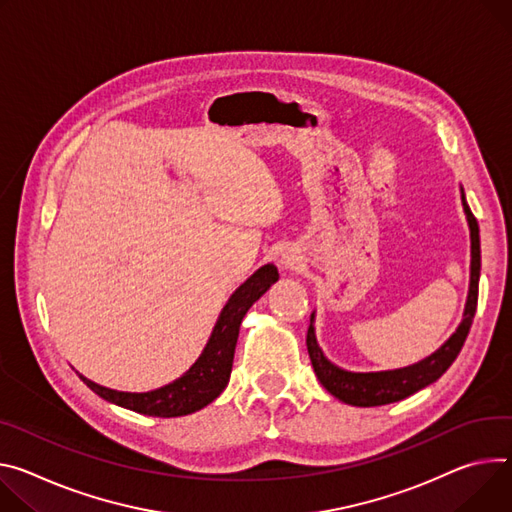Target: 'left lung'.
I'll return each instance as SVG.
<instances>
[{
  "instance_id": "left-lung-1",
  "label": "left lung",
  "mask_w": 512,
  "mask_h": 512,
  "mask_svg": "<svg viewBox=\"0 0 512 512\" xmlns=\"http://www.w3.org/2000/svg\"><path fill=\"white\" fill-rule=\"evenodd\" d=\"M463 210H466L468 224H470V235H472V277H470V294L466 312H463V320L459 329L453 333V337L431 357L418 361L414 365L392 369V371H376V374H353V371H345L331 363L327 357L322 355L312 327V316H310V327L306 335V347L308 355L314 367V374L320 380V384L327 388L335 398L343 400L345 404L353 406H382L390 402L404 400L406 396L423 390L425 386L439 380L449 365L459 355L466 337L470 333V327L474 322L476 306H478V282H480V226L476 216L472 214L466 196L461 194Z\"/></svg>"
}]
</instances>
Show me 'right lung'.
<instances>
[{"instance_id":"1","label":"right lung","mask_w":512,"mask_h":512,"mask_svg":"<svg viewBox=\"0 0 512 512\" xmlns=\"http://www.w3.org/2000/svg\"><path fill=\"white\" fill-rule=\"evenodd\" d=\"M277 277H280V273H277L275 265H263L230 296L218 316L206 349L179 380L151 392H118L83 376L79 378L104 400L149 416L171 418L204 408L218 398L228 384L243 316L269 290V286L277 282Z\"/></svg>"}]
</instances>
